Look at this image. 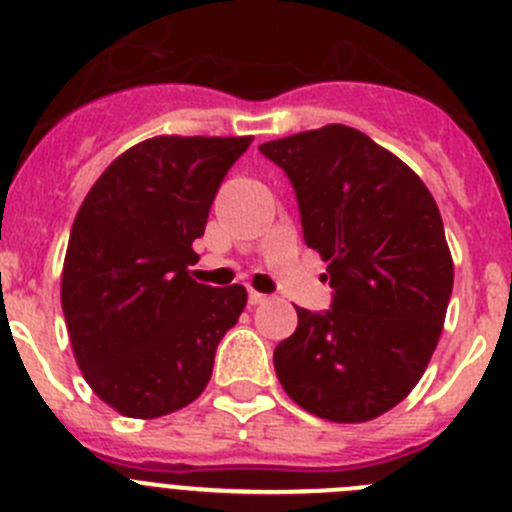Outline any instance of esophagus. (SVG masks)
<instances>
[{
	"label": "esophagus",
	"instance_id": "34e87169",
	"mask_svg": "<svg viewBox=\"0 0 512 512\" xmlns=\"http://www.w3.org/2000/svg\"><path fill=\"white\" fill-rule=\"evenodd\" d=\"M266 294H261V292H253V289H248V304H253V307H256V304H264L266 302Z\"/></svg>",
	"mask_w": 512,
	"mask_h": 512
}]
</instances>
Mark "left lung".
Segmentation results:
<instances>
[{"label":"left lung","instance_id":"8db88e82","mask_svg":"<svg viewBox=\"0 0 512 512\" xmlns=\"http://www.w3.org/2000/svg\"><path fill=\"white\" fill-rule=\"evenodd\" d=\"M259 149L287 172L304 243L327 261L332 287L325 312L297 307V330L274 350L276 378L320 419H375L409 396L442 335L454 266L437 203L396 154L350 126Z\"/></svg>","mask_w":512,"mask_h":512}]
</instances>
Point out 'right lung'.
I'll use <instances>...</instances> for the list:
<instances>
[{
    "instance_id": "obj_1",
    "label": "right lung",
    "mask_w": 512,
    "mask_h": 512,
    "mask_svg": "<svg viewBox=\"0 0 512 512\" xmlns=\"http://www.w3.org/2000/svg\"><path fill=\"white\" fill-rule=\"evenodd\" d=\"M253 137H154L106 167L73 220L63 302L78 368L131 419L180 411L205 391L246 289L190 279L220 182Z\"/></svg>"
}]
</instances>
